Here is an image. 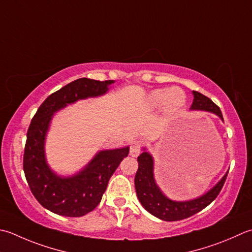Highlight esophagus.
Segmentation results:
<instances>
[{"mask_svg":"<svg viewBox=\"0 0 252 252\" xmlns=\"http://www.w3.org/2000/svg\"><path fill=\"white\" fill-rule=\"evenodd\" d=\"M141 153V143L139 141H134L130 146V155L133 157H137Z\"/></svg>","mask_w":252,"mask_h":252,"instance_id":"34e87169","label":"esophagus"}]
</instances>
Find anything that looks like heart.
<instances>
[{
	"label": "heart",
	"instance_id": "b5f03b06",
	"mask_svg": "<svg viewBox=\"0 0 252 252\" xmlns=\"http://www.w3.org/2000/svg\"><path fill=\"white\" fill-rule=\"evenodd\" d=\"M149 102L152 107H157L164 103L166 112L172 113L178 111L186 103V95L178 87H171L169 90H156L151 93Z\"/></svg>",
	"mask_w": 252,
	"mask_h": 252
}]
</instances>
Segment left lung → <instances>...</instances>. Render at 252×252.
<instances>
[{
  "label": "left lung",
  "instance_id": "1",
  "mask_svg": "<svg viewBox=\"0 0 252 252\" xmlns=\"http://www.w3.org/2000/svg\"><path fill=\"white\" fill-rule=\"evenodd\" d=\"M192 94H193V102L190 108L191 110H204L215 113L223 120L220 107L216 106L209 97L195 91L192 92ZM137 161H139V169L136 171L134 179L137 198L147 212L166 221L188 219L206 208L219 195L228 174L226 172L223 178L205 194L190 201L179 202L167 198L160 191L159 187L156 185L154 178V160L149 152H143L137 157Z\"/></svg>",
  "mask_w": 252,
  "mask_h": 252
}]
</instances>
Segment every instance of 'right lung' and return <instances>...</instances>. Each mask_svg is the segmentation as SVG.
I'll use <instances>...</instances> for the list:
<instances>
[{
	"mask_svg": "<svg viewBox=\"0 0 252 252\" xmlns=\"http://www.w3.org/2000/svg\"><path fill=\"white\" fill-rule=\"evenodd\" d=\"M112 83L86 77L73 81L41 103L28 127L23 160L25 177L39 203L58 215L80 218L95 209L110 177L129 154V146L98 152L78 174L58 176L48 166L44 155V141L52 116L70 103L103 95Z\"/></svg>",
	"mask_w": 252,
	"mask_h": 252,
	"instance_id": "1",
	"label": "right lung"
}]
</instances>
